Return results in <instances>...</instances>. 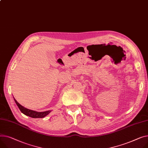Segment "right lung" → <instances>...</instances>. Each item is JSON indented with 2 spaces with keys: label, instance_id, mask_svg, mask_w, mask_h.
<instances>
[{
  "label": "right lung",
  "instance_id": "obj_1",
  "mask_svg": "<svg viewBox=\"0 0 148 148\" xmlns=\"http://www.w3.org/2000/svg\"><path fill=\"white\" fill-rule=\"evenodd\" d=\"M14 101H15L16 104L17 105L18 107L19 108V110L21 111L22 113H23L25 115L29 116L32 117V118H43L51 112V111H47L39 112H36V111H32V110H30L27 109V108H25L24 106H23L22 105H21L15 99V98H14Z\"/></svg>",
  "mask_w": 148,
  "mask_h": 148
}]
</instances>
